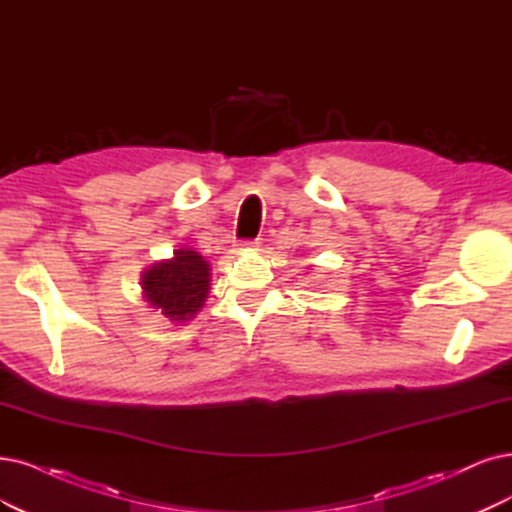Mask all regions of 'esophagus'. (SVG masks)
Returning <instances> with one entry per match:
<instances>
[{
  "label": "esophagus",
  "mask_w": 512,
  "mask_h": 512,
  "mask_svg": "<svg viewBox=\"0 0 512 512\" xmlns=\"http://www.w3.org/2000/svg\"><path fill=\"white\" fill-rule=\"evenodd\" d=\"M257 244V240H238L236 242V246L240 251H246V249H251V246H255Z\"/></svg>",
  "instance_id": "esophagus-1"
}]
</instances>
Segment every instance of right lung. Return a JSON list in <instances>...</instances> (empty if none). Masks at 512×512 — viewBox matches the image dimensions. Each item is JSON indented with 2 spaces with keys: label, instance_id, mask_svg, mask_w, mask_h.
I'll return each mask as SVG.
<instances>
[{
  "label": "right lung",
  "instance_id": "add662e5",
  "mask_svg": "<svg viewBox=\"0 0 512 512\" xmlns=\"http://www.w3.org/2000/svg\"><path fill=\"white\" fill-rule=\"evenodd\" d=\"M208 263L196 251L179 249L173 259L154 263L141 276V287L151 308L160 310L168 320L183 323L192 318L208 295Z\"/></svg>",
  "mask_w": 512,
  "mask_h": 512
}]
</instances>
